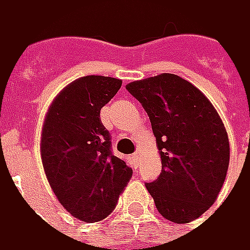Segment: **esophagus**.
<instances>
[{
  "label": "esophagus",
  "instance_id": "1",
  "mask_svg": "<svg viewBox=\"0 0 250 250\" xmlns=\"http://www.w3.org/2000/svg\"><path fill=\"white\" fill-rule=\"evenodd\" d=\"M132 158H133V164H135V167H137V165H139V162H140V152L139 151L135 152V154L132 155Z\"/></svg>",
  "mask_w": 250,
  "mask_h": 250
}]
</instances>
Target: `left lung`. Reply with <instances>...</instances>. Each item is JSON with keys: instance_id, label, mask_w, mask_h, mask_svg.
<instances>
[{"instance_id": "left-lung-1", "label": "left lung", "mask_w": 250, "mask_h": 250, "mask_svg": "<svg viewBox=\"0 0 250 250\" xmlns=\"http://www.w3.org/2000/svg\"><path fill=\"white\" fill-rule=\"evenodd\" d=\"M151 122L162 170L146 188L161 215L176 224L215 204L230 164V143L210 100L182 77L162 73L126 85Z\"/></svg>"}]
</instances>
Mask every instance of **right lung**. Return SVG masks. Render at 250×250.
I'll return each instance as SVG.
<instances>
[{
    "label": "right lung",
    "instance_id": "1",
    "mask_svg": "<svg viewBox=\"0 0 250 250\" xmlns=\"http://www.w3.org/2000/svg\"><path fill=\"white\" fill-rule=\"evenodd\" d=\"M121 85L111 77H81L59 92L43 120L40 151L46 179L63 208L85 223L113 212L133 173L111 154L100 120Z\"/></svg>",
    "mask_w": 250,
    "mask_h": 250
}]
</instances>
